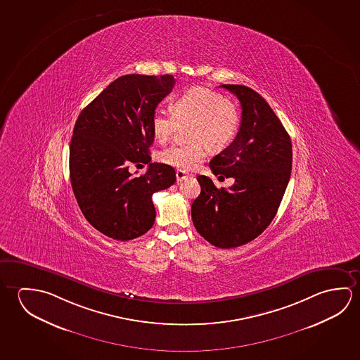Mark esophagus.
<instances>
[{
	"label": "esophagus",
	"instance_id": "obj_1",
	"mask_svg": "<svg viewBox=\"0 0 360 360\" xmlns=\"http://www.w3.org/2000/svg\"><path fill=\"white\" fill-rule=\"evenodd\" d=\"M176 177H177V182H182L183 179H186V178L188 177V174L184 171L178 169V171L176 172Z\"/></svg>",
	"mask_w": 360,
	"mask_h": 360
}]
</instances>
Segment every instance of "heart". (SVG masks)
I'll list each match as a JSON object with an SVG mask.
<instances>
[{
	"label": "heart",
	"instance_id": "b5f03b06",
	"mask_svg": "<svg viewBox=\"0 0 360 360\" xmlns=\"http://www.w3.org/2000/svg\"><path fill=\"white\" fill-rule=\"evenodd\" d=\"M171 112L157 110L152 117L155 141L171 139L178 125H187L188 144L171 146L160 152V160L181 171H191L205 160L207 148L219 152L236 138L241 115L235 101L205 86L182 91L171 101Z\"/></svg>",
	"mask_w": 360,
	"mask_h": 360
}]
</instances>
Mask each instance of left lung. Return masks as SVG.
<instances>
[{
  "mask_svg": "<svg viewBox=\"0 0 360 360\" xmlns=\"http://www.w3.org/2000/svg\"><path fill=\"white\" fill-rule=\"evenodd\" d=\"M241 104V125L235 141L213 157V174L232 177L230 188L218 189L198 176L200 193L192 203V221L206 241L219 248H238L271 224L289 183L292 146L288 131L265 99L245 85L224 84Z\"/></svg>",
  "mask_w": 360,
  "mask_h": 360,
  "instance_id": "left-lung-1",
  "label": "left lung"
}]
</instances>
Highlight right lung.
Here are the masks:
<instances>
[{"label": "right lung", "mask_w": 360, "mask_h": 360, "mask_svg": "<svg viewBox=\"0 0 360 360\" xmlns=\"http://www.w3.org/2000/svg\"><path fill=\"white\" fill-rule=\"evenodd\" d=\"M174 85L172 75L115 79L77 117L70 143L71 187L84 217L103 235L128 241L152 229V195L176 182V171L149 163L152 117ZM130 164H149L142 176Z\"/></svg>", "instance_id": "add662e5"}]
</instances>
